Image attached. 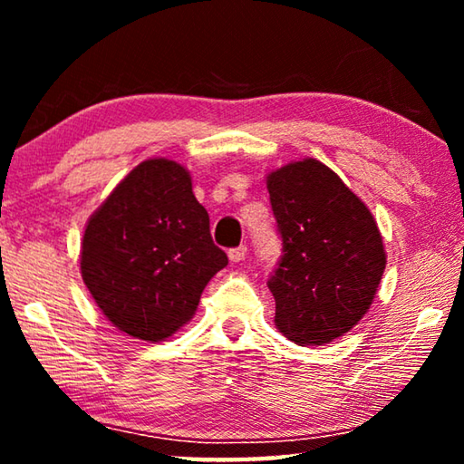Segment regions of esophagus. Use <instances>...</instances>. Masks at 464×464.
Masks as SVG:
<instances>
[{
  "label": "esophagus",
  "mask_w": 464,
  "mask_h": 464,
  "mask_svg": "<svg viewBox=\"0 0 464 464\" xmlns=\"http://www.w3.org/2000/svg\"><path fill=\"white\" fill-rule=\"evenodd\" d=\"M246 256H247V247H246V246H239V247L229 249V260H231V262L246 260Z\"/></svg>",
  "instance_id": "obj_1"
}]
</instances>
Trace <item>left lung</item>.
<instances>
[{
  "label": "left lung",
  "instance_id": "left-lung-1",
  "mask_svg": "<svg viewBox=\"0 0 464 464\" xmlns=\"http://www.w3.org/2000/svg\"><path fill=\"white\" fill-rule=\"evenodd\" d=\"M282 256L268 280L276 327L298 345L350 332L371 307L384 264L382 237L366 204L317 160L268 174Z\"/></svg>",
  "mask_w": 464,
  "mask_h": 464
}]
</instances>
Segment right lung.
<instances>
[{
	"label": "right lung",
	"mask_w": 464,
	"mask_h": 464,
	"mask_svg": "<svg viewBox=\"0 0 464 464\" xmlns=\"http://www.w3.org/2000/svg\"><path fill=\"white\" fill-rule=\"evenodd\" d=\"M227 262L190 174L169 160L139 163L92 215L82 241L93 301L121 332L145 342L188 324Z\"/></svg>",
	"instance_id": "right-lung-1"
}]
</instances>
